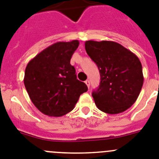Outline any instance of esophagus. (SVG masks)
I'll return each instance as SVG.
<instances>
[{"label": "esophagus", "instance_id": "esophagus-1", "mask_svg": "<svg viewBox=\"0 0 159 159\" xmlns=\"http://www.w3.org/2000/svg\"><path fill=\"white\" fill-rule=\"evenodd\" d=\"M85 83L86 84V85H87V86H88V88H89V85H90V83H89V80H86V81H85Z\"/></svg>", "mask_w": 159, "mask_h": 159}]
</instances>
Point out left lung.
I'll use <instances>...</instances> for the list:
<instances>
[{
	"mask_svg": "<svg viewBox=\"0 0 159 159\" xmlns=\"http://www.w3.org/2000/svg\"><path fill=\"white\" fill-rule=\"evenodd\" d=\"M87 54L100 72L99 87L92 93L97 107L102 112H124L136 102L143 87V66L136 55L110 41H87Z\"/></svg>",
	"mask_w": 159,
	"mask_h": 159,
	"instance_id": "8db88e82",
	"label": "left lung"
}]
</instances>
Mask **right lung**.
Returning a JSON list of instances; mask_svg holds the SVG:
<instances>
[{"label": "right lung", "instance_id": "add662e5", "mask_svg": "<svg viewBox=\"0 0 159 159\" xmlns=\"http://www.w3.org/2000/svg\"><path fill=\"white\" fill-rule=\"evenodd\" d=\"M79 41H59L47 47L28 63L24 84L34 106L44 114L61 117L70 112L87 85L77 79L70 59Z\"/></svg>", "mask_w": 159, "mask_h": 159}]
</instances>
